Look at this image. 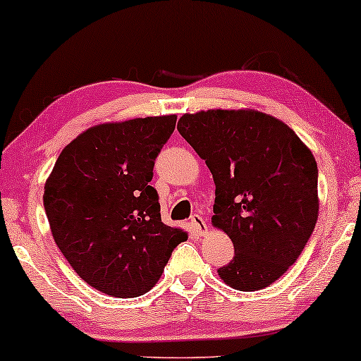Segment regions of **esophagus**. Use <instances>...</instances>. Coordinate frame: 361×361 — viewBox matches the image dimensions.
<instances>
[{
  "instance_id": "obj_1",
  "label": "esophagus",
  "mask_w": 361,
  "mask_h": 361,
  "mask_svg": "<svg viewBox=\"0 0 361 361\" xmlns=\"http://www.w3.org/2000/svg\"><path fill=\"white\" fill-rule=\"evenodd\" d=\"M190 225H192V228H194L195 233H199V235H204L207 231L205 220L202 219L199 214H194L190 216Z\"/></svg>"
}]
</instances>
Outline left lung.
I'll use <instances>...</instances> for the list:
<instances>
[{
    "label": "left lung",
    "mask_w": 361,
    "mask_h": 361,
    "mask_svg": "<svg viewBox=\"0 0 361 361\" xmlns=\"http://www.w3.org/2000/svg\"><path fill=\"white\" fill-rule=\"evenodd\" d=\"M177 130L215 182L212 224L233 241L220 278L259 290L299 258L317 224V162L283 121L251 110L184 115Z\"/></svg>",
    "instance_id": "8db88e82"
}]
</instances>
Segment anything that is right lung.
Wrapping results in <instances>:
<instances>
[{
    "label": "right lung",
    "instance_id": "1",
    "mask_svg": "<svg viewBox=\"0 0 361 361\" xmlns=\"http://www.w3.org/2000/svg\"><path fill=\"white\" fill-rule=\"evenodd\" d=\"M176 115L90 128L61 152L44 185L54 240L73 271L113 298H137L159 281L187 233L162 224L149 182Z\"/></svg>",
    "mask_w": 361,
    "mask_h": 361
}]
</instances>
